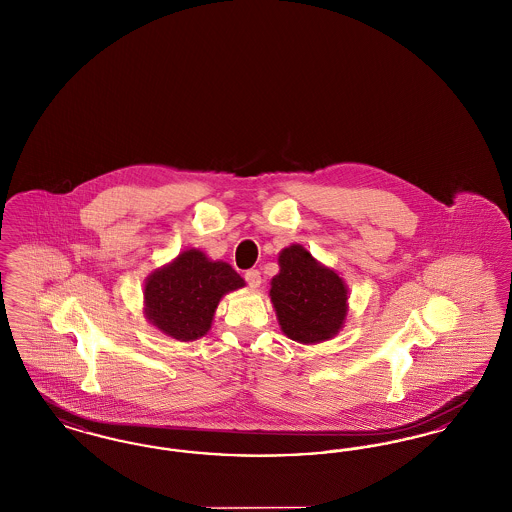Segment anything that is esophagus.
Masks as SVG:
<instances>
[{"label":"esophagus","instance_id":"esophagus-1","mask_svg":"<svg viewBox=\"0 0 512 512\" xmlns=\"http://www.w3.org/2000/svg\"><path fill=\"white\" fill-rule=\"evenodd\" d=\"M245 282L251 286V288H259L261 286V272L257 268H251L244 274Z\"/></svg>","mask_w":512,"mask_h":512}]
</instances>
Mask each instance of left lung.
<instances>
[{"label":"left lung","mask_w":512,"mask_h":512,"mask_svg":"<svg viewBox=\"0 0 512 512\" xmlns=\"http://www.w3.org/2000/svg\"><path fill=\"white\" fill-rule=\"evenodd\" d=\"M270 299L282 332L299 343L330 340L347 315V288L340 276L318 265L301 245L286 247Z\"/></svg>","instance_id":"obj_1"}]
</instances>
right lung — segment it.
<instances>
[{"mask_svg": "<svg viewBox=\"0 0 512 512\" xmlns=\"http://www.w3.org/2000/svg\"><path fill=\"white\" fill-rule=\"evenodd\" d=\"M242 286V276L230 265L188 249L147 278L146 315L172 338L194 341L209 332L220 297Z\"/></svg>", "mask_w": 512, "mask_h": 512, "instance_id": "add662e5", "label": "right lung"}]
</instances>
